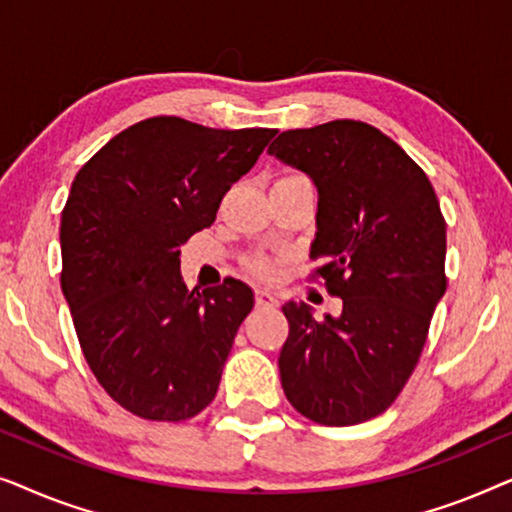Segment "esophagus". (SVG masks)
<instances>
[{
  "instance_id": "esophagus-1",
  "label": "esophagus",
  "mask_w": 512,
  "mask_h": 512,
  "mask_svg": "<svg viewBox=\"0 0 512 512\" xmlns=\"http://www.w3.org/2000/svg\"><path fill=\"white\" fill-rule=\"evenodd\" d=\"M256 305L258 307H265V310H272V307L279 305V300H277L275 293H270V291H265V289H258L256 291Z\"/></svg>"
}]
</instances>
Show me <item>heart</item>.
Segmentation results:
<instances>
[{"label":"heart","mask_w":512,"mask_h":512,"mask_svg":"<svg viewBox=\"0 0 512 512\" xmlns=\"http://www.w3.org/2000/svg\"><path fill=\"white\" fill-rule=\"evenodd\" d=\"M296 177H300V174H286L282 179H296ZM251 270H254L258 277H272V272H275L272 270V263L263 256H256L254 261H251Z\"/></svg>","instance_id":"b5f03b06"}]
</instances>
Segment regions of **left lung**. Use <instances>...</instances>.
I'll return each instance as SVG.
<instances>
[{
    "label": "left lung",
    "mask_w": 512,
    "mask_h": 512,
    "mask_svg": "<svg viewBox=\"0 0 512 512\" xmlns=\"http://www.w3.org/2000/svg\"><path fill=\"white\" fill-rule=\"evenodd\" d=\"M317 186L310 258L338 317L284 303V394L300 415L352 426L382 415L422 356L445 296V219L429 177L396 142L361 121L286 130L268 149Z\"/></svg>",
    "instance_id": "obj_1"
}]
</instances>
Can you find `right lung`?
Masks as SVG:
<instances>
[{
    "label": "right lung",
    "instance_id": "right-lung-1",
    "mask_svg": "<svg viewBox=\"0 0 512 512\" xmlns=\"http://www.w3.org/2000/svg\"><path fill=\"white\" fill-rule=\"evenodd\" d=\"M275 132L146 118L74 177L60 221L62 293L90 370L132 415L181 422L214 401L254 291L233 277L188 291L179 247L212 226Z\"/></svg>",
    "mask_w": 512,
    "mask_h": 512
}]
</instances>
